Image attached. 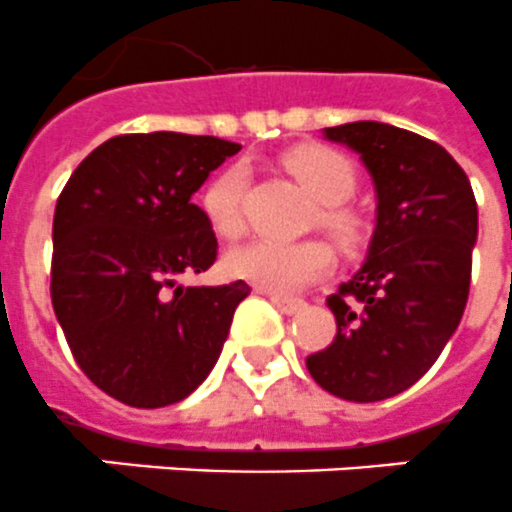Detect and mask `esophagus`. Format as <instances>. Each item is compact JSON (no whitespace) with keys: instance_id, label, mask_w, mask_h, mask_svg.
<instances>
[{"instance_id":"1","label":"esophagus","mask_w":512,"mask_h":512,"mask_svg":"<svg viewBox=\"0 0 512 512\" xmlns=\"http://www.w3.org/2000/svg\"><path fill=\"white\" fill-rule=\"evenodd\" d=\"M263 294H268L270 302H273V305H276L278 310L286 315H294V313H299V310H305V302L297 297H284V294H276V292H263Z\"/></svg>"}]
</instances>
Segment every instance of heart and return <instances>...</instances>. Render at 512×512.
<instances>
[{"mask_svg": "<svg viewBox=\"0 0 512 512\" xmlns=\"http://www.w3.org/2000/svg\"><path fill=\"white\" fill-rule=\"evenodd\" d=\"M284 165L321 205H326L321 213L323 226L339 242H355L360 234V223L350 210L342 207V202H347L355 191V173H352L350 162L334 149L305 144V147L286 152ZM247 189L249 170L242 162L220 170L207 184L205 194H202V210H205L210 226L215 228V234L226 236V239H236L242 234L247 226V218H244ZM334 265V249L321 239H307V242L297 244L255 239L244 247H236L226 257V268L231 276L281 294L299 292V289L321 281L334 270Z\"/></svg>", "mask_w": 512, "mask_h": 512, "instance_id": "heart-1", "label": "heart"}]
</instances>
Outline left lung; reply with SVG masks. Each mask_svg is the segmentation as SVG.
<instances>
[{"mask_svg": "<svg viewBox=\"0 0 512 512\" xmlns=\"http://www.w3.org/2000/svg\"><path fill=\"white\" fill-rule=\"evenodd\" d=\"M323 136L371 173L376 228L363 268L326 299L336 336L307 371L342 400H389L429 371L463 318L476 197L450 152L413 131L357 120Z\"/></svg>", "mask_w": 512, "mask_h": 512, "instance_id": "obj_1", "label": "left lung"}]
</instances>
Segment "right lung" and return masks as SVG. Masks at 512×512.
Returning <instances> with one entry per match:
<instances>
[{"label": "right lung", "mask_w": 512, "mask_h": 512, "mask_svg": "<svg viewBox=\"0 0 512 512\" xmlns=\"http://www.w3.org/2000/svg\"><path fill=\"white\" fill-rule=\"evenodd\" d=\"M242 144L123 134L73 170L54 207L52 307L81 371L131 407L189 397L218 363L244 281L178 286L218 239L191 194Z\"/></svg>", "instance_id": "add662e5"}]
</instances>
